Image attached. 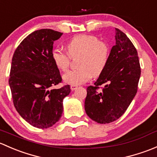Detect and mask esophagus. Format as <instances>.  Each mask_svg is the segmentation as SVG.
<instances>
[{"instance_id":"34e87169","label":"esophagus","mask_w":157,"mask_h":157,"mask_svg":"<svg viewBox=\"0 0 157 157\" xmlns=\"http://www.w3.org/2000/svg\"><path fill=\"white\" fill-rule=\"evenodd\" d=\"M77 88H78V86H76V85H71V86H70V88H71V90H75Z\"/></svg>"}]
</instances>
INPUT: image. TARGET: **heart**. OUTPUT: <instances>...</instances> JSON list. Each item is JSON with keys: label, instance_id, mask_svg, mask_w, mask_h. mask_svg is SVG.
<instances>
[{"label": "heart", "instance_id": "heart-1", "mask_svg": "<svg viewBox=\"0 0 157 157\" xmlns=\"http://www.w3.org/2000/svg\"><path fill=\"white\" fill-rule=\"evenodd\" d=\"M67 49L70 56L79 55L78 69L69 71L63 75L66 83L78 85L89 81L92 76L103 73L109 60L110 49L104 41L91 35H77L67 44ZM68 54V55H69ZM61 48H54L51 58L55 67L67 71L70 63V57Z\"/></svg>", "mask_w": 157, "mask_h": 157}]
</instances>
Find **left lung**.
I'll return each instance as SVG.
<instances>
[{
    "instance_id": "obj_1",
    "label": "left lung",
    "mask_w": 157,
    "mask_h": 157,
    "mask_svg": "<svg viewBox=\"0 0 157 157\" xmlns=\"http://www.w3.org/2000/svg\"><path fill=\"white\" fill-rule=\"evenodd\" d=\"M116 29V44L110 51L105 70L94 85L87 88L85 109L87 115L101 124L120 118L138 91L140 67L138 52L124 32ZM105 84L101 90L99 86Z\"/></svg>"
}]
</instances>
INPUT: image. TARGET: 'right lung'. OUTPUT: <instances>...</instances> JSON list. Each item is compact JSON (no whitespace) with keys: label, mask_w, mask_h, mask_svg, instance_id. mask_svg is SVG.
I'll return each mask as SVG.
<instances>
[{"label":"right lung","mask_w":157,"mask_h":157,"mask_svg":"<svg viewBox=\"0 0 157 157\" xmlns=\"http://www.w3.org/2000/svg\"><path fill=\"white\" fill-rule=\"evenodd\" d=\"M62 32L44 29L24 38L14 52L9 85L13 101L19 114L34 127L47 128L59 121L63 100L70 86L53 87L62 82L59 69L51 58L54 41Z\"/></svg>","instance_id":"add662e5"}]
</instances>
